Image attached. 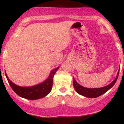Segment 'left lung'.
Wrapping results in <instances>:
<instances>
[{
  "instance_id": "1",
  "label": "left lung",
  "mask_w": 124,
  "mask_h": 124,
  "mask_svg": "<svg viewBox=\"0 0 124 124\" xmlns=\"http://www.w3.org/2000/svg\"><path fill=\"white\" fill-rule=\"evenodd\" d=\"M119 75V72H118L117 76L114 80L108 86L103 87L99 89H88V88L80 86L76 82V81L73 79V86L75 90L79 94L82 96L87 97L89 98H96L97 97L101 96L102 94H104L106 92H107L115 85L118 79V77Z\"/></svg>"
}]
</instances>
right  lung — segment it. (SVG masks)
Returning <instances> with one entry per match:
<instances>
[{
	"mask_svg": "<svg viewBox=\"0 0 124 124\" xmlns=\"http://www.w3.org/2000/svg\"><path fill=\"white\" fill-rule=\"evenodd\" d=\"M58 68H56L54 70L51 71L49 78L45 82L38 85H35L34 86L26 87L16 85L15 84H14L10 80L6 73H5V75L8 82L9 83L10 86H11L13 90L17 94L21 97L24 98V99L37 100L46 96L50 93L51 89H52L54 76L57 71Z\"/></svg>",
	"mask_w": 124,
	"mask_h": 124,
	"instance_id": "obj_1",
	"label": "right lung"
}]
</instances>
